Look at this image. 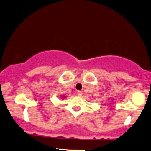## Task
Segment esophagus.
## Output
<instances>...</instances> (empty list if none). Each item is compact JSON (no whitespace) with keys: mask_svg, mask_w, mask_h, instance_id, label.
Returning a JSON list of instances; mask_svg holds the SVG:
<instances>
[{"mask_svg":"<svg viewBox=\"0 0 151 151\" xmlns=\"http://www.w3.org/2000/svg\"><path fill=\"white\" fill-rule=\"evenodd\" d=\"M77 96H82V95H83V92H82V90H78V91H77Z\"/></svg>","mask_w":151,"mask_h":151,"instance_id":"1","label":"esophagus"}]
</instances>
